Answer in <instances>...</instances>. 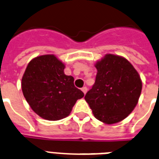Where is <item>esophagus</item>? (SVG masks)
I'll list each match as a JSON object with an SVG mask.
<instances>
[{
    "instance_id": "1",
    "label": "esophagus",
    "mask_w": 159,
    "mask_h": 159,
    "mask_svg": "<svg viewBox=\"0 0 159 159\" xmlns=\"http://www.w3.org/2000/svg\"><path fill=\"white\" fill-rule=\"evenodd\" d=\"M81 90H82V92H83L84 93H86V92H87V88L85 87V86H84V87L81 88Z\"/></svg>"
}]
</instances>
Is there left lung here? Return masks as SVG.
I'll use <instances>...</instances> for the list:
<instances>
[{"label": "left lung", "mask_w": 159, "mask_h": 159, "mask_svg": "<svg viewBox=\"0 0 159 159\" xmlns=\"http://www.w3.org/2000/svg\"><path fill=\"white\" fill-rule=\"evenodd\" d=\"M95 83L85 96L95 118L106 124L125 119L138 104L143 84L137 70L121 56L106 54L95 64Z\"/></svg>", "instance_id": "8db88e82"}]
</instances>
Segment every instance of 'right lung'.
<instances>
[{"mask_svg":"<svg viewBox=\"0 0 159 159\" xmlns=\"http://www.w3.org/2000/svg\"><path fill=\"white\" fill-rule=\"evenodd\" d=\"M65 65L53 54L30 61L22 77L21 89L32 110L41 118L57 121L70 115L83 92L74 86V78L64 73Z\"/></svg>","mask_w":159,"mask_h":159,"instance_id":"right-lung-1","label":"right lung"}]
</instances>
